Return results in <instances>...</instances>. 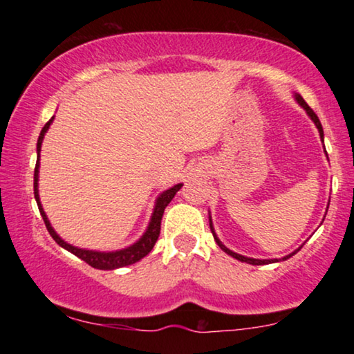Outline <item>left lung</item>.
<instances>
[{
  "instance_id": "obj_1",
  "label": "left lung",
  "mask_w": 354,
  "mask_h": 354,
  "mask_svg": "<svg viewBox=\"0 0 354 354\" xmlns=\"http://www.w3.org/2000/svg\"><path fill=\"white\" fill-rule=\"evenodd\" d=\"M297 101H298V103H299V104H301V106H303V108H304V109H306V113L309 114V118H311V119L314 120V124H316V127H317V130H319V135H321V138L324 140V130H322L321 120H319V118H317V114H316V113H314V111H313L311 108H309V106H308V103H306V101H304V100H303V98H301V96H299V95H297ZM209 225H211V224H209ZM211 232H212V235H214V240H216V243H217V245H219V246H221V248H222V250H224L227 254L234 256V258H235V259H239V261H243V263H248V264H254V266H263V264H269V263H274V261H275V259H253V258H245V256H241V254H236V253H234V251H230L229 248H225V246L221 243V241H219V239H217V236H216V234H214V230H212V225H211ZM297 251H298V250H297ZM297 251H295V253H297ZM295 253H292V254H288V256H285V258H283V259H288V258H290V256H293Z\"/></svg>"
}]
</instances>
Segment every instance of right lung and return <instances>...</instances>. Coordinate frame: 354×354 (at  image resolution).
Listing matches in <instances>:
<instances>
[{"label":"right lung","instance_id":"1","mask_svg":"<svg viewBox=\"0 0 354 354\" xmlns=\"http://www.w3.org/2000/svg\"><path fill=\"white\" fill-rule=\"evenodd\" d=\"M51 122H53V118L45 124V127L41 129L40 137H38V143H37L38 158H37L35 174H33V193H35V200H37L38 209H40V214L43 217V221H45V225H46L48 232H50V235L53 236V240H55L59 246H62V248L71 251L72 254H75L77 258L85 261L86 264L91 266V268L101 269V270H111V269L124 268V266L133 264L142 258H145V256H147L149 251L153 250V246H154V243H156V240L159 236V232H161V219H162L164 209H166V206L172 201V198L176 196V193L180 190L182 183H178V185L169 188V190L164 192L162 195L158 198L156 207H154V212H153L151 222H149V225H148V230L145 232V235L135 245L129 246V248H125V250L114 251V253H98V251L75 248V246H72L69 243H66L64 240H61L59 235H57L56 232L53 230V227L50 225V221H48L45 211H43V207L40 205V200H38V188L37 187H38V161H40V148H41L43 137H45L46 130H48V127H50Z\"/></svg>","mask_w":354,"mask_h":354}]
</instances>
